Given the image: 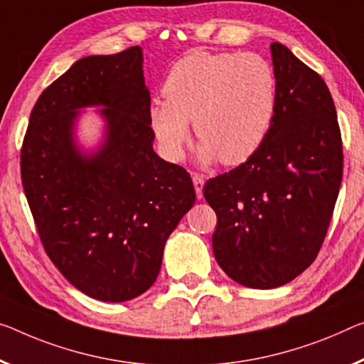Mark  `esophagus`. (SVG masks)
<instances>
[{
    "label": "esophagus",
    "mask_w": 364,
    "mask_h": 364,
    "mask_svg": "<svg viewBox=\"0 0 364 364\" xmlns=\"http://www.w3.org/2000/svg\"><path fill=\"white\" fill-rule=\"evenodd\" d=\"M192 181H193V186H195V192H197V197L201 198V197H203V186H205L203 176H200V174H197V172H193Z\"/></svg>",
    "instance_id": "1"
}]
</instances>
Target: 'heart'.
<instances>
[{
    "instance_id": "1",
    "label": "heart",
    "mask_w": 364,
    "mask_h": 364,
    "mask_svg": "<svg viewBox=\"0 0 364 364\" xmlns=\"http://www.w3.org/2000/svg\"><path fill=\"white\" fill-rule=\"evenodd\" d=\"M149 105V124L167 158L183 154L193 122L198 159L226 166L247 161L262 146L277 109V76L257 53L193 52L177 61Z\"/></svg>"
}]
</instances>
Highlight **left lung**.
Returning <instances> with one entry per match:
<instances>
[{
    "mask_svg": "<svg viewBox=\"0 0 364 364\" xmlns=\"http://www.w3.org/2000/svg\"><path fill=\"white\" fill-rule=\"evenodd\" d=\"M270 50L277 76L270 130L254 156L203 187L218 218V265L255 289L287 284L316 260L343 171L327 85L282 43L273 42Z\"/></svg>",
    "mask_w": 364,
    "mask_h": 364,
    "instance_id": "1",
    "label": "left lung"
}]
</instances>
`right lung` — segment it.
Returning a JSON list of instances; mask_svg holds the SVG:
<instances>
[{"instance_id":"1","label":"right lung","mask_w":364,"mask_h":364,"mask_svg":"<svg viewBox=\"0 0 364 364\" xmlns=\"http://www.w3.org/2000/svg\"><path fill=\"white\" fill-rule=\"evenodd\" d=\"M143 50L77 60L37 99L21 149V178L47 255L73 287L122 303L159 275L167 237L195 203L183 167L153 149ZM102 107L106 135L77 146L80 108Z\"/></svg>"}]
</instances>
